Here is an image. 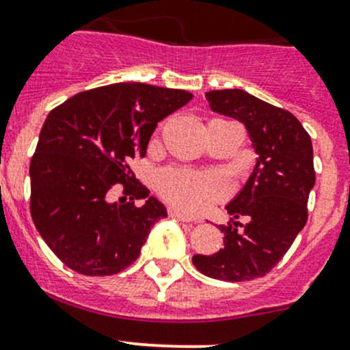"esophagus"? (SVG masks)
I'll list each match as a JSON object with an SVG mask.
<instances>
[{"mask_svg":"<svg viewBox=\"0 0 350 350\" xmlns=\"http://www.w3.org/2000/svg\"><path fill=\"white\" fill-rule=\"evenodd\" d=\"M168 215L174 217V219H178L180 221H195L193 219H191V217L185 215V213L178 212V210H175V208H170V210H168Z\"/></svg>","mask_w":350,"mask_h":350,"instance_id":"34e87169","label":"esophagus"}]
</instances>
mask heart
<instances>
[{"label": "heart", "instance_id": "obj_1", "mask_svg": "<svg viewBox=\"0 0 350 350\" xmlns=\"http://www.w3.org/2000/svg\"><path fill=\"white\" fill-rule=\"evenodd\" d=\"M157 190L176 208L197 213L208 208L227 193V185L217 175L183 168H167L157 175Z\"/></svg>", "mask_w": 350, "mask_h": 350}]
</instances>
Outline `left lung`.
<instances>
[{"label": "left lung", "mask_w": 350, "mask_h": 350, "mask_svg": "<svg viewBox=\"0 0 350 350\" xmlns=\"http://www.w3.org/2000/svg\"><path fill=\"white\" fill-rule=\"evenodd\" d=\"M205 96L213 111L247 126L258 160L247 185L227 205L234 219L220 225L224 249L213 255H193L191 262L212 279L243 282L264 277L307 221V202L315 183L310 137L291 111L243 90H213Z\"/></svg>", "instance_id": "8db88e82"}]
</instances>
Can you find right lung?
<instances>
[{
	"label": "right lung",
	"mask_w": 350,
	"mask_h": 350,
	"mask_svg": "<svg viewBox=\"0 0 350 350\" xmlns=\"http://www.w3.org/2000/svg\"><path fill=\"white\" fill-rule=\"evenodd\" d=\"M193 98L185 90L115 83L53 108L29 165V210L56 257L83 275H113L133 264L167 208L135 178L157 123ZM120 186L131 200L111 204ZM146 198L144 206L135 200Z\"/></svg>",
	"instance_id": "1"
}]
</instances>
